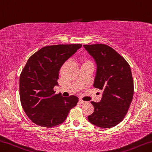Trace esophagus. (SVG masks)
Listing matches in <instances>:
<instances>
[{
	"mask_svg": "<svg viewBox=\"0 0 152 152\" xmlns=\"http://www.w3.org/2000/svg\"><path fill=\"white\" fill-rule=\"evenodd\" d=\"M79 103H81V104H85L86 102L83 101V100H79Z\"/></svg>",
	"mask_w": 152,
	"mask_h": 152,
	"instance_id": "obj_1",
	"label": "esophagus"
}]
</instances>
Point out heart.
Masks as SVG:
<instances>
[{
  "label": "heart",
  "instance_id": "b5f03b06",
  "mask_svg": "<svg viewBox=\"0 0 152 152\" xmlns=\"http://www.w3.org/2000/svg\"><path fill=\"white\" fill-rule=\"evenodd\" d=\"M92 64V63L89 60L84 59V60H83V61H82V64Z\"/></svg>",
  "mask_w": 152,
  "mask_h": 152
}]
</instances>
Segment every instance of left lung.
Instances as JSON below:
<instances>
[{"label": "left lung", "mask_w": 152, "mask_h": 152, "mask_svg": "<svg viewBox=\"0 0 152 152\" xmlns=\"http://www.w3.org/2000/svg\"><path fill=\"white\" fill-rule=\"evenodd\" d=\"M96 64L94 87L103 91L99 102H91L93 113L89 122L100 128H112L124 118L131 103L134 85L128 63L104 44L84 45Z\"/></svg>", "instance_id": "obj_1"}]
</instances>
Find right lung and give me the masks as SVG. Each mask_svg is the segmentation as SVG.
Returning a JSON list of instances; mask_svg holds the SVG:
<instances>
[{
  "instance_id": "add662e5",
  "label": "right lung",
  "mask_w": 152,
  "mask_h": 152,
  "mask_svg": "<svg viewBox=\"0 0 152 152\" xmlns=\"http://www.w3.org/2000/svg\"><path fill=\"white\" fill-rule=\"evenodd\" d=\"M81 44L47 46L31 56L20 77V96L22 108L32 122L42 127L61 124L78 98H64L55 94L53 88L62 64L79 48Z\"/></svg>"
}]
</instances>
